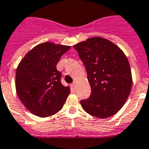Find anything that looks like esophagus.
Returning <instances> with one entry per match:
<instances>
[{"instance_id": "obj_1", "label": "esophagus", "mask_w": 149, "mask_h": 149, "mask_svg": "<svg viewBox=\"0 0 149 149\" xmlns=\"http://www.w3.org/2000/svg\"><path fill=\"white\" fill-rule=\"evenodd\" d=\"M75 82H74L73 84H72V85H71V86H72V88H75Z\"/></svg>"}]
</instances>
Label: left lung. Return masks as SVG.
Masks as SVG:
<instances>
[{"instance_id":"1","label":"left lung","mask_w":149,"mask_h":149,"mask_svg":"<svg viewBox=\"0 0 149 149\" xmlns=\"http://www.w3.org/2000/svg\"><path fill=\"white\" fill-rule=\"evenodd\" d=\"M85 65L91 95L81 100L85 112L99 118L116 114L127 100L132 86L128 60L107 39L93 37L74 46Z\"/></svg>"}]
</instances>
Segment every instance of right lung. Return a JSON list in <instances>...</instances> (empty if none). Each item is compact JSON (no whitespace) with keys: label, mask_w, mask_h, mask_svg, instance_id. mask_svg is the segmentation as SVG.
I'll return each instance as SVG.
<instances>
[{"label":"right lung","mask_w":149,"mask_h":149,"mask_svg":"<svg viewBox=\"0 0 149 149\" xmlns=\"http://www.w3.org/2000/svg\"><path fill=\"white\" fill-rule=\"evenodd\" d=\"M69 46L43 42L28 52L16 70V92L29 111L40 117L49 116L62 109L70 88L61 84V73L56 69Z\"/></svg>","instance_id":"right-lung-1"}]
</instances>
